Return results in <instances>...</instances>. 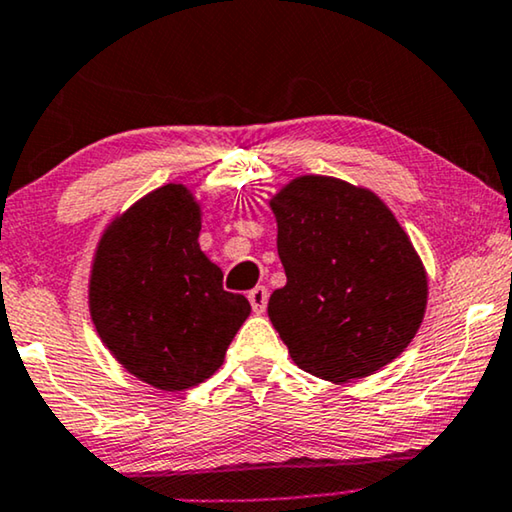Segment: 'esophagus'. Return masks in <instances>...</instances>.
Here are the masks:
<instances>
[{"label": "esophagus", "mask_w": 512, "mask_h": 512, "mask_svg": "<svg viewBox=\"0 0 512 512\" xmlns=\"http://www.w3.org/2000/svg\"><path fill=\"white\" fill-rule=\"evenodd\" d=\"M249 302H251V309H254L256 314H263L265 307H268V288H265V286L251 288Z\"/></svg>", "instance_id": "obj_1"}]
</instances>
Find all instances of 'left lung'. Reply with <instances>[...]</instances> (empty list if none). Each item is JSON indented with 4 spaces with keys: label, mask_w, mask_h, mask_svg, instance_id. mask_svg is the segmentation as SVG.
<instances>
[{
    "label": "left lung",
    "mask_w": 512,
    "mask_h": 512,
    "mask_svg": "<svg viewBox=\"0 0 512 512\" xmlns=\"http://www.w3.org/2000/svg\"><path fill=\"white\" fill-rule=\"evenodd\" d=\"M286 286L268 316L295 365L330 383L379 372L411 344L427 272L372 189L300 175L270 198Z\"/></svg>",
    "instance_id": "obj_1"
}]
</instances>
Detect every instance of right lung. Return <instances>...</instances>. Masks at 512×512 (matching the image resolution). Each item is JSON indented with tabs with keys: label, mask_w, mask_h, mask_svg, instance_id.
I'll return each instance as SVG.
<instances>
[{
	"label": "right lung",
	"mask_w": 512,
	"mask_h": 512,
	"mask_svg": "<svg viewBox=\"0 0 512 512\" xmlns=\"http://www.w3.org/2000/svg\"><path fill=\"white\" fill-rule=\"evenodd\" d=\"M201 226V203L170 182L115 214L94 251V328L129 374L157 390L210 379L251 314L244 295L221 286V268L198 244Z\"/></svg>",
	"instance_id": "obj_1"
}]
</instances>
